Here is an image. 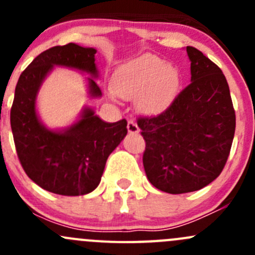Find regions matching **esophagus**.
<instances>
[{
	"mask_svg": "<svg viewBox=\"0 0 255 255\" xmlns=\"http://www.w3.org/2000/svg\"><path fill=\"white\" fill-rule=\"evenodd\" d=\"M127 129L129 133H139V127L137 126V123L133 120L128 121L127 123Z\"/></svg>",
	"mask_w": 255,
	"mask_h": 255,
	"instance_id": "1",
	"label": "esophagus"
}]
</instances>
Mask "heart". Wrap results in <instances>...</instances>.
Wrapping results in <instances>:
<instances>
[{"mask_svg":"<svg viewBox=\"0 0 255 255\" xmlns=\"http://www.w3.org/2000/svg\"><path fill=\"white\" fill-rule=\"evenodd\" d=\"M180 85V74L173 65L151 54L121 66L113 78V90L123 99L139 96L138 106L144 113L156 115L168 109Z\"/></svg>","mask_w":255,"mask_h":255,"instance_id":"heart-1","label":"heart"}]
</instances>
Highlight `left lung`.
Returning <instances> with one entry per match:
<instances>
[{
	"label": "left lung",
	"mask_w": 255,
	"mask_h": 255,
	"mask_svg": "<svg viewBox=\"0 0 255 255\" xmlns=\"http://www.w3.org/2000/svg\"><path fill=\"white\" fill-rule=\"evenodd\" d=\"M191 84L163 113L139 117L145 140L143 165L153 186L185 194L207 186L226 165L236 130V113L222 70L194 47Z\"/></svg>",
	"instance_id": "8db88e82"
}]
</instances>
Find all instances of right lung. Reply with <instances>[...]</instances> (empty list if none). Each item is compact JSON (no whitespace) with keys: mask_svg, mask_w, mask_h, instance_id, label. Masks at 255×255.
I'll return each instance as SVG.
<instances>
[{"mask_svg":"<svg viewBox=\"0 0 255 255\" xmlns=\"http://www.w3.org/2000/svg\"><path fill=\"white\" fill-rule=\"evenodd\" d=\"M96 49L75 43L43 51L20 74L11 109V128L17 155L28 177L42 189L64 196L94 191L101 181L110 154L127 134V121L109 123L84 109L76 123L64 130L48 129L35 111V99L53 66H66L97 78ZM89 94L101 97L94 79Z\"/></svg>","mask_w":255,"mask_h":255,"instance_id":"1","label":"right lung"}]
</instances>
